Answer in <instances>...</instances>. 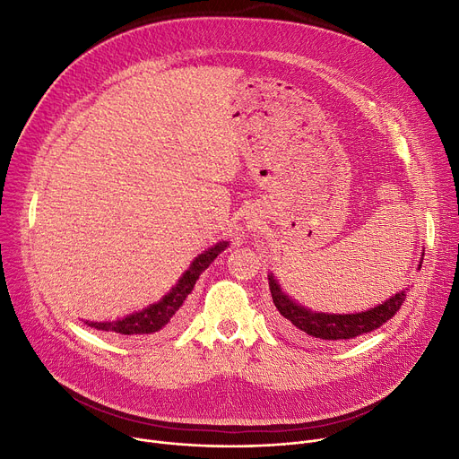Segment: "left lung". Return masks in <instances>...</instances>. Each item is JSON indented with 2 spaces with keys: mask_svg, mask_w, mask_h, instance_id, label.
Here are the masks:
<instances>
[{
  "mask_svg": "<svg viewBox=\"0 0 459 459\" xmlns=\"http://www.w3.org/2000/svg\"><path fill=\"white\" fill-rule=\"evenodd\" d=\"M270 290L284 324L298 334L316 341H348L363 333H370L391 320L405 301V294L398 292L385 303L365 312H357V315H324V312H310L294 303L281 290V286L272 275Z\"/></svg>",
  "mask_w": 459,
  "mask_h": 459,
  "instance_id": "1",
  "label": "left lung"
}]
</instances>
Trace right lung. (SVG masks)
Wrapping results in <instances>:
<instances>
[{
    "instance_id": "right-lung-1",
    "label": "right lung",
    "mask_w": 459,
    "mask_h": 459,
    "mask_svg": "<svg viewBox=\"0 0 459 459\" xmlns=\"http://www.w3.org/2000/svg\"><path fill=\"white\" fill-rule=\"evenodd\" d=\"M227 242H221L208 249L206 253L199 255L195 262L191 264V268L184 273V277L178 281V284L169 292L161 301L147 307L141 312H135V315H130L123 320L117 322H106V324H89L91 327L102 329V331H111L115 334H123V336H141V334H151L165 325H171L178 320L180 316V308L186 301V298L191 294L193 286L199 281V275L210 266L212 260L225 251Z\"/></svg>"
}]
</instances>
